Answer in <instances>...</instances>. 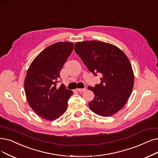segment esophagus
Listing matches in <instances>:
<instances>
[{"mask_svg":"<svg viewBox=\"0 0 158 158\" xmlns=\"http://www.w3.org/2000/svg\"><path fill=\"white\" fill-rule=\"evenodd\" d=\"M86 90V88L85 87V88H84V89H81V88H78L77 89V91H78V92H84V91H85Z\"/></svg>","mask_w":158,"mask_h":158,"instance_id":"1","label":"esophagus"}]
</instances>
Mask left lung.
Returning a JSON list of instances; mask_svg holds the SVG:
<instances>
[{"label": "left lung", "mask_w": 158, "mask_h": 158, "mask_svg": "<svg viewBox=\"0 0 158 158\" xmlns=\"http://www.w3.org/2000/svg\"><path fill=\"white\" fill-rule=\"evenodd\" d=\"M74 50L94 75L100 73V83L88 87L94 97L89 102L90 110L102 117H110L121 110L133 89L134 75L127 56L117 47L98 41L78 42Z\"/></svg>", "instance_id": "1"}]
</instances>
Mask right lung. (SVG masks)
Here are the masks:
<instances>
[{
	"label": "right lung",
	"instance_id": "1",
	"mask_svg": "<svg viewBox=\"0 0 158 158\" xmlns=\"http://www.w3.org/2000/svg\"><path fill=\"white\" fill-rule=\"evenodd\" d=\"M71 42H58L44 49L31 62L24 80L28 103L37 115L54 121L66 111L73 91L56 83L60 73L73 50Z\"/></svg>",
	"mask_w": 158,
	"mask_h": 158
}]
</instances>
